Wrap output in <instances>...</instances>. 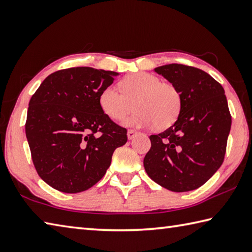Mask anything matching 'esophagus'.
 I'll return each instance as SVG.
<instances>
[{"label": "esophagus", "mask_w": 252, "mask_h": 252, "mask_svg": "<svg viewBox=\"0 0 252 252\" xmlns=\"http://www.w3.org/2000/svg\"><path fill=\"white\" fill-rule=\"evenodd\" d=\"M136 135H137V131L136 130L129 129L128 131H127V137H128V139H133Z\"/></svg>", "instance_id": "esophagus-1"}]
</instances>
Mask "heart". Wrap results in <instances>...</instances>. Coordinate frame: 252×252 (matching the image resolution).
Segmentation results:
<instances>
[{
	"label": "heart",
	"mask_w": 252,
	"mask_h": 252,
	"mask_svg": "<svg viewBox=\"0 0 252 252\" xmlns=\"http://www.w3.org/2000/svg\"><path fill=\"white\" fill-rule=\"evenodd\" d=\"M122 92L107 86L99 95L100 109L115 122H121L135 107L127 126L166 129L177 121L182 109V96L173 84L162 83L156 75L138 72L121 82ZM134 105H133L132 104Z\"/></svg>",
	"instance_id": "1"
}]
</instances>
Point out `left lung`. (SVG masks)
I'll return each instance as SVG.
<instances>
[{"label":"left lung","instance_id":"1","mask_svg":"<svg viewBox=\"0 0 252 252\" xmlns=\"http://www.w3.org/2000/svg\"><path fill=\"white\" fill-rule=\"evenodd\" d=\"M177 88L182 109L173 126L149 136L144 158L147 175L175 192L202 186L221 166L231 116L224 90L208 73L182 64L154 68Z\"/></svg>","mask_w":252,"mask_h":252}]
</instances>
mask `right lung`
Returning a JSON list of instances; mask_svg holds the SVG:
<instances>
[{
	"instance_id": "obj_1",
	"label": "right lung",
	"mask_w": 252,
	"mask_h": 252,
	"mask_svg": "<svg viewBox=\"0 0 252 252\" xmlns=\"http://www.w3.org/2000/svg\"><path fill=\"white\" fill-rule=\"evenodd\" d=\"M118 73L73 67L44 79L31 98L25 134L33 164L56 190L76 193L106 174L115 149L127 142L126 128L100 109L99 95Z\"/></svg>"
}]
</instances>
